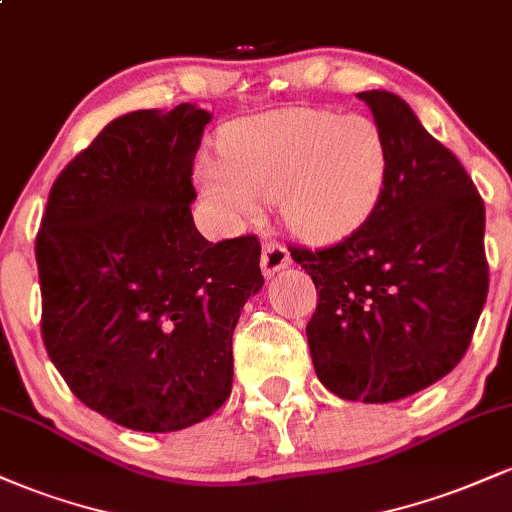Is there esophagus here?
<instances>
[{"label": "esophagus", "mask_w": 512, "mask_h": 512, "mask_svg": "<svg viewBox=\"0 0 512 512\" xmlns=\"http://www.w3.org/2000/svg\"><path fill=\"white\" fill-rule=\"evenodd\" d=\"M262 274L264 276H274L279 269L289 267L291 264V255L289 250H286V245L281 243H274V240H267V243L262 245Z\"/></svg>", "instance_id": "34e87169"}]
</instances>
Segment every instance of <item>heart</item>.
<instances>
[{
  "label": "heart",
  "mask_w": 512,
  "mask_h": 512,
  "mask_svg": "<svg viewBox=\"0 0 512 512\" xmlns=\"http://www.w3.org/2000/svg\"><path fill=\"white\" fill-rule=\"evenodd\" d=\"M223 161L202 158L197 182L228 214L250 216L279 199L296 236L334 243L361 228L387 178V144L370 117L289 108L223 129Z\"/></svg>",
  "instance_id": "b5f03b06"
}]
</instances>
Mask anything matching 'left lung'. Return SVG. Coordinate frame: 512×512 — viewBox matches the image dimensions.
<instances>
[{
    "instance_id": "1",
    "label": "left lung",
    "mask_w": 512,
    "mask_h": 512,
    "mask_svg": "<svg viewBox=\"0 0 512 512\" xmlns=\"http://www.w3.org/2000/svg\"><path fill=\"white\" fill-rule=\"evenodd\" d=\"M387 144L378 207L342 243L291 248L313 279L308 344L342 399L395 402L448 375L489 293L484 199L450 149L390 91L358 93Z\"/></svg>"
}]
</instances>
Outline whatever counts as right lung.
<instances>
[{
    "label": "right lung",
    "mask_w": 512,
    "mask_h": 512,
    "mask_svg": "<svg viewBox=\"0 0 512 512\" xmlns=\"http://www.w3.org/2000/svg\"><path fill=\"white\" fill-rule=\"evenodd\" d=\"M209 120L190 103L117 117L57 175L35 238L50 361L132 431H180L226 402L233 330L264 284L257 236L209 243L192 219Z\"/></svg>",
    "instance_id": "obj_1"
}]
</instances>
